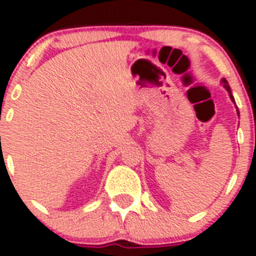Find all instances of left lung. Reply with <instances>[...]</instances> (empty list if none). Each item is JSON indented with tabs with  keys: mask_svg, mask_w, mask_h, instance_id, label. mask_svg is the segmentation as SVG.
I'll use <instances>...</instances> for the list:
<instances>
[{
	"mask_svg": "<svg viewBox=\"0 0 256 256\" xmlns=\"http://www.w3.org/2000/svg\"><path fill=\"white\" fill-rule=\"evenodd\" d=\"M221 83H222V84H224V87L226 88V91L229 92V96H230V98H232V102H234V98H233V95H232V91H230V87H229V86H228V82L225 80V79H221ZM238 114H240V113H238Z\"/></svg>",
	"mask_w": 256,
	"mask_h": 256,
	"instance_id": "8db88e82",
	"label": "left lung"
}]
</instances>
